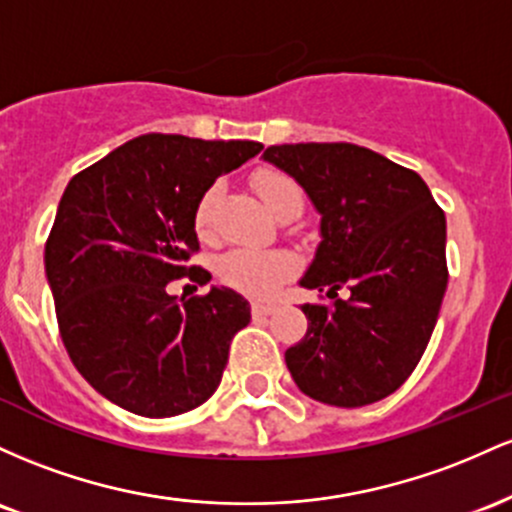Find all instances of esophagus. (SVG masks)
Instances as JSON below:
<instances>
[{
    "mask_svg": "<svg viewBox=\"0 0 512 512\" xmlns=\"http://www.w3.org/2000/svg\"><path fill=\"white\" fill-rule=\"evenodd\" d=\"M275 312V307L273 304H254V307H251V314H254V317H271V314Z\"/></svg>",
    "mask_w": 512,
    "mask_h": 512,
    "instance_id": "34e87169",
    "label": "esophagus"
}]
</instances>
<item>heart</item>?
I'll use <instances>...</instances> for the list:
<instances>
[{"mask_svg":"<svg viewBox=\"0 0 512 512\" xmlns=\"http://www.w3.org/2000/svg\"><path fill=\"white\" fill-rule=\"evenodd\" d=\"M254 188L273 215H278L292 200H302V188L283 171H258L254 176ZM217 198H220V188L212 186L200 195L198 205H195V229L203 239L212 237V229H215ZM295 273L297 258L287 249H246L241 246V249L227 251L217 261V275L222 283L251 300H271Z\"/></svg>","mask_w":512,"mask_h":512,"instance_id":"b5f03b06","label":"heart"}]
</instances>
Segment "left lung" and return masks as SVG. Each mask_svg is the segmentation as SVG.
Segmentation results:
<instances>
[{"label":"left lung","instance_id":"1","mask_svg":"<svg viewBox=\"0 0 512 512\" xmlns=\"http://www.w3.org/2000/svg\"><path fill=\"white\" fill-rule=\"evenodd\" d=\"M263 159L321 212L302 285L333 300L302 307L309 326L285 350L287 370L321 404H375L409 380L433 336L447 287L445 212L416 171L350 142L273 145Z\"/></svg>","mask_w":512,"mask_h":512}]
</instances>
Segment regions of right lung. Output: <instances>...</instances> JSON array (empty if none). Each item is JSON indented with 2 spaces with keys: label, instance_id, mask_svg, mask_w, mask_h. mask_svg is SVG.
Segmentation results:
<instances>
[{
  "label": "right lung",
  "instance_id": "add662e5",
  "mask_svg": "<svg viewBox=\"0 0 512 512\" xmlns=\"http://www.w3.org/2000/svg\"><path fill=\"white\" fill-rule=\"evenodd\" d=\"M251 140L149 132L86 166L62 193L45 241L57 326L96 392L137 416L169 418L220 387L251 307L229 287L176 300L171 280L205 285L195 205L217 176L261 152Z\"/></svg>",
  "mask_w": 512,
  "mask_h": 512
}]
</instances>
